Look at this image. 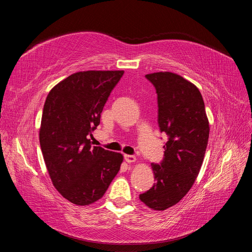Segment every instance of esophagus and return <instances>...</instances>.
Segmentation results:
<instances>
[{
    "instance_id": "esophagus-1",
    "label": "esophagus",
    "mask_w": 252,
    "mask_h": 252,
    "mask_svg": "<svg viewBox=\"0 0 252 252\" xmlns=\"http://www.w3.org/2000/svg\"><path fill=\"white\" fill-rule=\"evenodd\" d=\"M125 158V161L127 163H134L136 161V158L134 156H130V155H125L124 156Z\"/></svg>"
}]
</instances>
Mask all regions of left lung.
Listing matches in <instances>:
<instances>
[{
  "instance_id": "1",
  "label": "left lung",
  "mask_w": 252,
  "mask_h": 252,
  "mask_svg": "<svg viewBox=\"0 0 252 252\" xmlns=\"http://www.w3.org/2000/svg\"><path fill=\"white\" fill-rule=\"evenodd\" d=\"M158 94V126L168 135L161 165L151 164L156 183L140 200L157 211L178 204L199 175L209 138V121L202 94L181 75L161 71L146 74Z\"/></svg>"
}]
</instances>
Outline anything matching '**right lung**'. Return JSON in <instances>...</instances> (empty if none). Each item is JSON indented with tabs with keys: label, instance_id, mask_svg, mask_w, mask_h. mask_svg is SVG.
<instances>
[{
	"label": "right lung",
	"instance_id": "add662e5",
	"mask_svg": "<svg viewBox=\"0 0 252 252\" xmlns=\"http://www.w3.org/2000/svg\"><path fill=\"white\" fill-rule=\"evenodd\" d=\"M123 70H87L58 83L44 105L40 145L53 186L79 206L94 204L118 174L123 155L93 146L104 105Z\"/></svg>",
	"mask_w": 252,
	"mask_h": 252
}]
</instances>
